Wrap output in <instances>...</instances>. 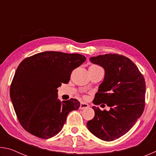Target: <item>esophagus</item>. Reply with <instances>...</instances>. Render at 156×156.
<instances>
[{
    "label": "esophagus",
    "instance_id": "34e87169",
    "mask_svg": "<svg viewBox=\"0 0 156 156\" xmlns=\"http://www.w3.org/2000/svg\"><path fill=\"white\" fill-rule=\"evenodd\" d=\"M88 107H89V105L85 103V102H81L80 103V109H86V108H88Z\"/></svg>",
    "mask_w": 156,
    "mask_h": 156
}]
</instances>
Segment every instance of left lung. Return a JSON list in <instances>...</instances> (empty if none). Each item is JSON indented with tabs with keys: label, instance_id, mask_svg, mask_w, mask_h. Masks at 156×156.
I'll return each mask as SVG.
<instances>
[{
	"label": "left lung",
	"instance_id": "8db88e82",
	"mask_svg": "<svg viewBox=\"0 0 156 156\" xmlns=\"http://www.w3.org/2000/svg\"><path fill=\"white\" fill-rule=\"evenodd\" d=\"M94 64L105 70L104 80L95 95L93 103L107 104L110 110L93 107L95 115L87 124L94 136L113 141L130 130L144 112L146 84L143 75L129 58L107 54L90 58Z\"/></svg>",
	"mask_w": 156,
	"mask_h": 156
}]
</instances>
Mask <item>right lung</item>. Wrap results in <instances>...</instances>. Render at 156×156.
I'll use <instances>...</instances> for the list:
<instances>
[{
	"label": "right lung",
	"instance_id": "obj_1",
	"mask_svg": "<svg viewBox=\"0 0 156 156\" xmlns=\"http://www.w3.org/2000/svg\"><path fill=\"white\" fill-rule=\"evenodd\" d=\"M79 54L44 51L20 63L10 86V98L25 130L48 139L61 131L68 113L80 107L76 99L58 100L57 88L67 84L72 71L85 61Z\"/></svg>",
	"mask_w": 156,
	"mask_h": 156
}]
</instances>
